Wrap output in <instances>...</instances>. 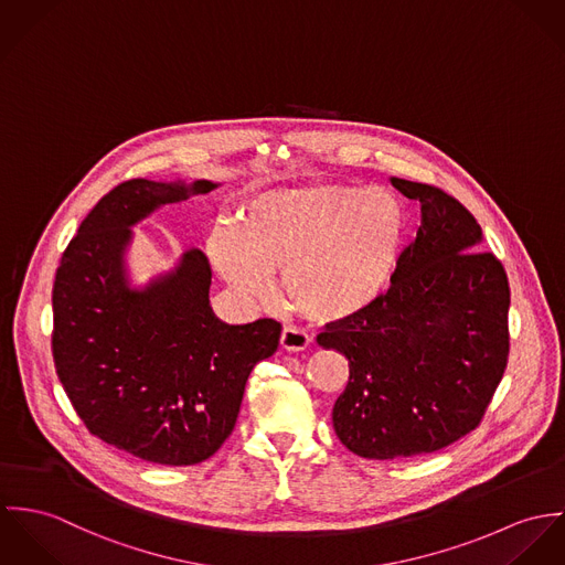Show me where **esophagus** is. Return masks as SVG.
Returning a JSON list of instances; mask_svg holds the SVG:
<instances>
[{"label":"esophagus","instance_id":"1","mask_svg":"<svg viewBox=\"0 0 565 565\" xmlns=\"http://www.w3.org/2000/svg\"><path fill=\"white\" fill-rule=\"evenodd\" d=\"M310 335L306 333V331H301V329H297V327H284V331H281V338H279V344H281V349L284 351H292V353H297V351H306L308 347H310Z\"/></svg>","mask_w":565,"mask_h":565}]
</instances>
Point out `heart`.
<instances>
[{
  "label": "heart",
  "mask_w": 565,
  "mask_h": 565,
  "mask_svg": "<svg viewBox=\"0 0 565 565\" xmlns=\"http://www.w3.org/2000/svg\"><path fill=\"white\" fill-rule=\"evenodd\" d=\"M403 232V205L381 186L264 190L234 210L232 230H212L207 255L243 301H270V273L281 270L297 312L342 322L383 295Z\"/></svg>",
  "instance_id": "obj_1"
}]
</instances>
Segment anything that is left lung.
Instances as JSON below:
<instances>
[{
    "instance_id": "left-lung-1",
    "label": "left lung",
    "mask_w": 565,
    "mask_h": 565,
    "mask_svg": "<svg viewBox=\"0 0 565 565\" xmlns=\"http://www.w3.org/2000/svg\"><path fill=\"white\" fill-rule=\"evenodd\" d=\"M390 182L420 201L416 241L385 295L316 338L349 360L333 429L366 459L434 452L477 429L509 355V281L477 218L436 186Z\"/></svg>"
}]
</instances>
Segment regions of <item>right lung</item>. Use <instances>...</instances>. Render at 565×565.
I'll return each instance as SVG.
<instances>
[{
	"instance_id": "right-lung-1",
	"label": "right lung",
	"mask_w": 565,
	"mask_h": 565,
	"mask_svg": "<svg viewBox=\"0 0 565 565\" xmlns=\"http://www.w3.org/2000/svg\"><path fill=\"white\" fill-rule=\"evenodd\" d=\"M216 186L119 184L82 221L56 270L52 351L64 392L93 436L151 463L212 457L234 431L253 366L281 335L273 318L227 324L214 316L199 249L145 288L127 281L131 227Z\"/></svg>"
}]
</instances>
